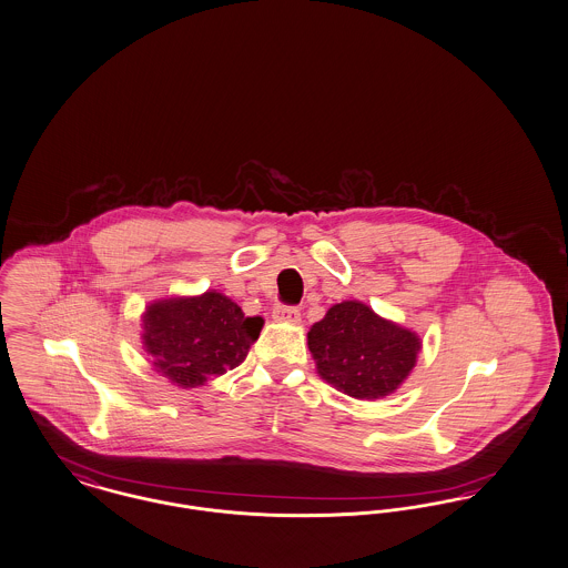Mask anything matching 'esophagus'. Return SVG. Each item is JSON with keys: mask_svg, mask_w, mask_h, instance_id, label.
<instances>
[{"mask_svg": "<svg viewBox=\"0 0 568 568\" xmlns=\"http://www.w3.org/2000/svg\"><path fill=\"white\" fill-rule=\"evenodd\" d=\"M273 318L280 321V323H293V325H297L298 321H301V312H298L297 307L277 305V307L273 310Z\"/></svg>", "mask_w": 568, "mask_h": 568, "instance_id": "34e87169", "label": "esophagus"}]
</instances>
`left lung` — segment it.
<instances>
[{
	"label": "left lung",
	"instance_id": "8db88e82",
	"mask_svg": "<svg viewBox=\"0 0 568 568\" xmlns=\"http://www.w3.org/2000/svg\"><path fill=\"white\" fill-rule=\"evenodd\" d=\"M307 348L325 383L348 397L374 402L404 385L423 339L353 298L331 305L325 318L310 327Z\"/></svg>",
	"mask_w": 568,
	"mask_h": 568
}]
</instances>
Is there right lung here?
<instances>
[{
    "label": "right lung",
    "mask_w": 568,
    "mask_h": 568,
    "mask_svg": "<svg viewBox=\"0 0 568 568\" xmlns=\"http://www.w3.org/2000/svg\"><path fill=\"white\" fill-rule=\"evenodd\" d=\"M263 325L233 298L207 291L151 301L141 314V342L153 369L171 385L203 387L243 363Z\"/></svg>",
    "instance_id": "1"
}]
</instances>
